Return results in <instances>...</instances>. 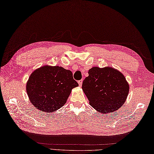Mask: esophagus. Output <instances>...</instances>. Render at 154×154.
I'll return each instance as SVG.
<instances>
[{"label":"esophagus","instance_id":"1","mask_svg":"<svg viewBox=\"0 0 154 154\" xmlns=\"http://www.w3.org/2000/svg\"><path fill=\"white\" fill-rule=\"evenodd\" d=\"M78 82V84H79V86H82V80H79Z\"/></svg>","mask_w":154,"mask_h":154}]
</instances>
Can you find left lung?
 <instances>
[{
  "mask_svg": "<svg viewBox=\"0 0 154 154\" xmlns=\"http://www.w3.org/2000/svg\"><path fill=\"white\" fill-rule=\"evenodd\" d=\"M84 80L82 90L90 105L100 113L115 112L127 99L129 84L117 69L106 66L92 67Z\"/></svg>",
  "mask_w": 154,
  "mask_h": 154,
  "instance_id": "left-lung-1",
  "label": "left lung"
}]
</instances>
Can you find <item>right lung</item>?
I'll return each instance as SVG.
<instances>
[{"label":"right lung","mask_w":154,"mask_h":154,"mask_svg":"<svg viewBox=\"0 0 154 154\" xmlns=\"http://www.w3.org/2000/svg\"><path fill=\"white\" fill-rule=\"evenodd\" d=\"M77 86L70 70L45 65L30 75L26 90L30 102L38 110L49 113L63 106L72 90Z\"/></svg>","instance_id":"right-lung-1"}]
</instances>
